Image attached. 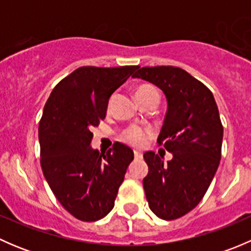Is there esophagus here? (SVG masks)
I'll return each instance as SVG.
<instances>
[{
  "instance_id": "obj_1",
  "label": "esophagus",
  "mask_w": 251,
  "mask_h": 251,
  "mask_svg": "<svg viewBox=\"0 0 251 251\" xmlns=\"http://www.w3.org/2000/svg\"><path fill=\"white\" fill-rule=\"evenodd\" d=\"M133 154H135V159H136V160H141V159L143 158V154H142L141 151H135V153H133Z\"/></svg>"
}]
</instances>
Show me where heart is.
Masks as SVG:
<instances>
[{
  "mask_svg": "<svg viewBox=\"0 0 251 251\" xmlns=\"http://www.w3.org/2000/svg\"><path fill=\"white\" fill-rule=\"evenodd\" d=\"M147 91H156V88L148 85L140 86L137 88V91H136V95L141 92H147ZM151 136H153V131L151 128L140 127V126H130V127H127L124 131L123 135H121V138H123L124 142L130 144V146L136 147V148H142V147H144L148 143Z\"/></svg>",
  "mask_w": 251,
  "mask_h": 251,
  "instance_id": "heart-1",
  "label": "heart"
}]
</instances>
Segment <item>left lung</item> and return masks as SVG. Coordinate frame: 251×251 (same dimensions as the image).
I'll return each instance as SVG.
<instances>
[{
    "mask_svg": "<svg viewBox=\"0 0 251 251\" xmlns=\"http://www.w3.org/2000/svg\"><path fill=\"white\" fill-rule=\"evenodd\" d=\"M132 77L158 86L168 100L158 143L173 153L164 160L154 151L143 158L149 173L143 188L151 211L175 220L193 210L206 193L221 159L224 126L211 91L177 67H144Z\"/></svg>",
    "mask_w": 251,
    "mask_h": 251,
    "instance_id": "obj_1",
    "label": "left lung"
}]
</instances>
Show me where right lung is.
<instances>
[{"mask_svg":"<svg viewBox=\"0 0 251 251\" xmlns=\"http://www.w3.org/2000/svg\"><path fill=\"white\" fill-rule=\"evenodd\" d=\"M137 65L81 67L50 92L39 125L41 168L48 186L65 210L93 222L110 212L132 149L113 144L107 153L92 149V127L105 118L108 102Z\"/></svg>","mask_w":251,"mask_h":251,"instance_id":"obj_1","label":"right lung"}]
</instances>
